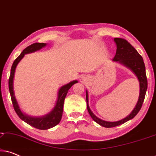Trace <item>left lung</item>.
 Segmentation results:
<instances>
[{
	"label": "left lung",
	"mask_w": 156,
	"mask_h": 156,
	"mask_svg": "<svg viewBox=\"0 0 156 156\" xmlns=\"http://www.w3.org/2000/svg\"><path fill=\"white\" fill-rule=\"evenodd\" d=\"M115 43L116 44V55L113 59V61L116 62L121 65L125 66L128 69H129L136 76L139 81L140 86V92L139 97L137 104L133 108L131 114L126 118L121 119L120 121L111 122V121H106L101 120L95 116L91 112L89 106V94L88 91L86 90V99H87V110L90 114L93 120L99 123V125L106 128L115 127L117 126L123 124L126 121L131 120L134 118L140 108H141L142 104L144 103L145 96H146V90L148 88V82H147V77L146 74V67L145 64L143 59V57L140 56L135 48L129 43L127 40L122 38H114V39Z\"/></svg>",
	"instance_id": "1"
}]
</instances>
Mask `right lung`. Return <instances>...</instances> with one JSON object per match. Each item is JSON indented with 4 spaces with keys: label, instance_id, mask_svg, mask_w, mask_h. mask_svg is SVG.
<instances>
[{
    "label": "right lung",
    "instance_id": "obj_1",
    "mask_svg": "<svg viewBox=\"0 0 156 156\" xmlns=\"http://www.w3.org/2000/svg\"><path fill=\"white\" fill-rule=\"evenodd\" d=\"M47 45L46 43H36L32 44L31 45L27 47L26 48L24 49L21 54L15 59V61L12 63L11 70H10V74L9 77V81H8V85H9V91L10 94V97H11L12 103L13 105L14 109L16 111V114L20 117V119L24 121L27 124L30 125L31 126H33L37 129L40 130H47L55 126L60 122L62 116L63 112V105L65 99L67 96V94L69 91V89L71 88L72 85L78 82V81L74 80L72 81L71 82L64 85L59 88L58 93H57V99L55 104V107L52 108V110L48 114L44 115L42 116H30L28 115L25 114L21 111L20 106L18 105V101H17L16 96H15L14 89H13V80L15 76V72L18 64L20 62V61L23 58L25 55L29 54L36 51L40 50L42 48H44Z\"/></svg>",
    "mask_w": 156,
    "mask_h": 156
}]
</instances>
